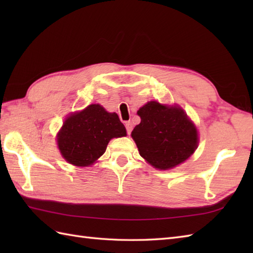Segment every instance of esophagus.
Segmentation results:
<instances>
[{
    "mask_svg": "<svg viewBox=\"0 0 253 253\" xmlns=\"http://www.w3.org/2000/svg\"><path fill=\"white\" fill-rule=\"evenodd\" d=\"M126 130H127V133L128 135H130V132L132 130V123L131 122H126Z\"/></svg>",
    "mask_w": 253,
    "mask_h": 253,
    "instance_id": "obj_1",
    "label": "esophagus"
}]
</instances>
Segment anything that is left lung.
Listing matches in <instances>:
<instances>
[{
    "instance_id": "8db88e82",
    "label": "left lung",
    "mask_w": 253,
    "mask_h": 253,
    "mask_svg": "<svg viewBox=\"0 0 253 253\" xmlns=\"http://www.w3.org/2000/svg\"><path fill=\"white\" fill-rule=\"evenodd\" d=\"M141 122L131 131L139 153L153 168L169 169L179 165L198 148V130L177 105L150 101L139 109Z\"/></svg>"
}]
</instances>
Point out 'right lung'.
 <instances>
[{"label": "right lung", "mask_w": 253, "mask_h": 253, "mask_svg": "<svg viewBox=\"0 0 253 253\" xmlns=\"http://www.w3.org/2000/svg\"><path fill=\"white\" fill-rule=\"evenodd\" d=\"M125 136L126 128L116 113L91 104L68 115L56 139L62 157L68 163L89 166L105 152L111 139Z\"/></svg>", "instance_id": "obj_1"}]
</instances>
